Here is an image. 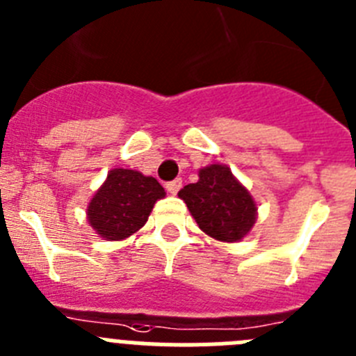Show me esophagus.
Wrapping results in <instances>:
<instances>
[{"instance_id": "esophagus-1", "label": "esophagus", "mask_w": 356, "mask_h": 356, "mask_svg": "<svg viewBox=\"0 0 356 356\" xmlns=\"http://www.w3.org/2000/svg\"><path fill=\"white\" fill-rule=\"evenodd\" d=\"M181 188H182L181 179H174V181L166 182V191H168V193H172V195H177V191L181 190Z\"/></svg>"}]
</instances>
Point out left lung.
<instances>
[{"label": "left lung", "instance_id": "1", "mask_svg": "<svg viewBox=\"0 0 356 356\" xmlns=\"http://www.w3.org/2000/svg\"><path fill=\"white\" fill-rule=\"evenodd\" d=\"M179 197L198 227L218 241H241L257 220L255 200L225 165L202 168L198 181L184 186Z\"/></svg>", "mask_w": 356, "mask_h": 356}]
</instances>
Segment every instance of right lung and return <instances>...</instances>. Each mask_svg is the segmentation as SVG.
Segmentation results:
<instances>
[{"mask_svg": "<svg viewBox=\"0 0 356 356\" xmlns=\"http://www.w3.org/2000/svg\"><path fill=\"white\" fill-rule=\"evenodd\" d=\"M163 186L136 170L113 168L88 204L86 218L106 241H120L138 232L159 198Z\"/></svg>", "mask_w": 356, "mask_h": 356, "instance_id": "add662e5", "label": "right lung"}]
</instances>
